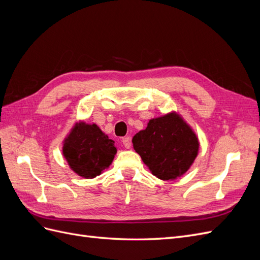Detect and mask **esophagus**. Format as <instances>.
I'll return each mask as SVG.
<instances>
[{"mask_svg": "<svg viewBox=\"0 0 260 260\" xmlns=\"http://www.w3.org/2000/svg\"><path fill=\"white\" fill-rule=\"evenodd\" d=\"M122 143L125 148H130L131 147V139L129 137L122 138Z\"/></svg>", "mask_w": 260, "mask_h": 260, "instance_id": "1", "label": "esophagus"}]
</instances>
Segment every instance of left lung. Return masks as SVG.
<instances>
[{"mask_svg": "<svg viewBox=\"0 0 260 260\" xmlns=\"http://www.w3.org/2000/svg\"><path fill=\"white\" fill-rule=\"evenodd\" d=\"M132 143L152 174L161 180H175L185 174L200 145L192 129L174 113L149 120Z\"/></svg>", "mask_w": 260, "mask_h": 260, "instance_id": "8db88e82", "label": "left lung"}]
</instances>
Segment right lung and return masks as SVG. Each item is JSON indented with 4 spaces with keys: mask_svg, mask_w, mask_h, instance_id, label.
I'll return each mask as SVG.
<instances>
[{
    "mask_svg": "<svg viewBox=\"0 0 260 260\" xmlns=\"http://www.w3.org/2000/svg\"><path fill=\"white\" fill-rule=\"evenodd\" d=\"M114 143L96 124L79 123L65 140L62 153L76 174L92 179L112 164L117 153Z\"/></svg>",
    "mask_w": 260,
    "mask_h": 260,
    "instance_id": "obj_1",
    "label": "right lung"
}]
</instances>
